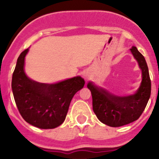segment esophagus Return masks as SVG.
I'll return each instance as SVG.
<instances>
[{
  "label": "esophagus",
  "instance_id": "34e87169",
  "mask_svg": "<svg viewBox=\"0 0 159 159\" xmlns=\"http://www.w3.org/2000/svg\"><path fill=\"white\" fill-rule=\"evenodd\" d=\"M84 79H88V72H84Z\"/></svg>",
  "mask_w": 159,
  "mask_h": 159
}]
</instances>
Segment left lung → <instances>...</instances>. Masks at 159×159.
I'll return each mask as SVG.
<instances>
[{
  "instance_id": "obj_1",
  "label": "left lung",
  "mask_w": 159,
  "mask_h": 159,
  "mask_svg": "<svg viewBox=\"0 0 159 159\" xmlns=\"http://www.w3.org/2000/svg\"><path fill=\"white\" fill-rule=\"evenodd\" d=\"M130 51L139 63L143 76L141 85L135 94L117 96L95 86L91 82L87 86L92 92V107L97 118L110 127H121L137 120L151 96V83L145 58L136 47H132Z\"/></svg>"
}]
</instances>
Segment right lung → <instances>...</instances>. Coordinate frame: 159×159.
I'll return each mask as SVG.
<instances>
[{
	"label": "right lung",
	"mask_w": 159,
	"mask_h": 159,
	"mask_svg": "<svg viewBox=\"0 0 159 159\" xmlns=\"http://www.w3.org/2000/svg\"><path fill=\"white\" fill-rule=\"evenodd\" d=\"M29 48L17 59L12 74V89L20 114L29 124L40 129H53L64 123L73 96L84 86L80 76L57 84H40L32 80L24 71Z\"/></svg>",
	"instance_id": "add662e5"
}]
</instances>
